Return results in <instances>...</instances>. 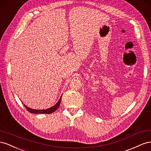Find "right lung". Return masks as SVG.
Masks as SVG:
<instances>
[{"label": "right lung", "instance_id": "right-lung-1", "mask_svg": "<svg viewBox=\"0 0 151 151\" xmlns=\"http://www.w3.org/2000/svg\"><path fill=\"white\" fill-rule=\"evenodd\" d=\"M61 97L59 98V99L58 101V102L55 104L54 106H53L52 107H50V108H48L47 109H33L32 108H29L28 106H26L25 104H24V106L26 107V109H27L29 113H34V114H50V113H52L54 112L56 110L58 107H59L60 105V103H61Z\"/></svg>", "mask_w": 151, "mask_h": 151}]
</instances>
